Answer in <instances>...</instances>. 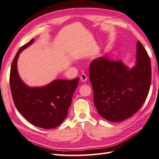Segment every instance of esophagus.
Returning a JSON list of instances; mask_svg holds the SVG:
<instances>
[{
	"label": "esophagus",
	"mask_w": 159,
	"mask_h": 159,
	"mask_svg": "<svg viewBox=\"0 0 159 159\" xmlns=\"http://www.w3.org/2000/svg\"><path fill=\"white\" fill-rule=\"evenodd\" d=\"M87 79H88V77H87V75H86V74L82 73V75H81V76H80V80H82V82H86V81H87Z\"/></svg>",
	"instance_id": "obj_1"
}]
</instances>
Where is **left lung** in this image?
Wrapping results in <instances>:
<instances>
[{"label": "left lung", "mask_w": 159, "mask_h": 159, "mask_svg": "<svg viewBox=\"0 0 159 159\" xmlns=\"http://www.w3.org/2000/svg\"><path fill=\"white\" fill-rule=\"evenodd\" d=\"M136 57L131 69L121 61H109L107 57L90 62L94 104L98 114L107 120H125L137 112L146 99L151 84V62L139 41Z\"/></svg>", "instance_id": "left-lung-1"}]
</instances>
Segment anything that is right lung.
Segmentation results:
<instances>
[{"instance_id": "obj_1", "label": "right lung", "mask_w": 159, "mask_h": 159, "mask_svg": "<svg viewBox=\"0 0 159 159\" xmlns=\"http://www.w3.org/2000/svg\"><path fill=\"white\" fill-rule=\"evenodd\" d=\"M34 40L32 39L21 47L13 59L10 71V89L14 104L24 118L38 127L50 129L61 125L67 116L80 79L56 80L44 86H28L17 72V62L20 53Z\"/></svg>"}]
</instances>
